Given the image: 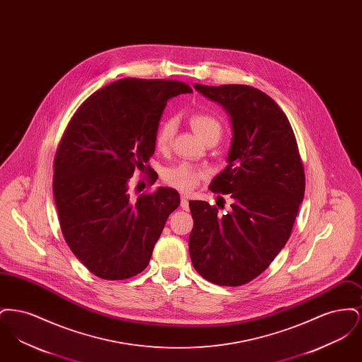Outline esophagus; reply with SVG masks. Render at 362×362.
<instances>
[{
	"mask_svg": "<svg viewBox=\"0 0 362 362\" xmlns=\"http://www.w3.org/2000/svg\"><path fill=\"white\" fill-rule=\"evenodd\" d=\"M180 206L183 210H189V198L187 197H185V195L180 197Z\"/></svg>",
	"mask_w": 362,
	"mask_h": 362,
	"instance_id": "obj_1",
	"label": "esophagus"
}]
</instances>
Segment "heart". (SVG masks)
I'll use <instances>...</instances> for the list:
<instances>
[{"label": "heart", "mask_w": 362, "mask_h": 362, "mask_svg": "<svg viewBox=\"0 0 362 362\" xmlns=\"http://www.w3.org/2000/svg\"><path fill=\"white\" fill-rule=\"evenodd\" d=\"M189 126L195 132V134L205 141L207 138L221 137L223 126L221 122L216 117L206 114V112H195L189 117ZM175 121L167 119L163 122L156 133L155 144L156 148L161 152L167 151L173 142V134H175ZM206 176L204 168L197 167L189 163H180L173 165L163 173V179L165 183L173 186L175 189L180 191H191L195 189L199 182Z\"/></svg>", "instance_id": "heart-1"}]
</instances>
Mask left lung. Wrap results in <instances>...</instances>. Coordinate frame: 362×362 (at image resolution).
Masks as SVG:
<instances>
[{"label":"left lung","mask_w":362,"mask_h":362,"mask_svg":"<svg viewBox=\"0 0 362 362\" xmlns=\"http://www.w3.org/2000/svg\"><path fill=\"white\" fill-rule=\"evenodd\" d=\"M194 88L230 119L228 165L209 189L229 194L232 209L218 214L205 201H189V258L207 281L239 286L262 274L289 239L304 199V168L291 123L264 92L239 84Z\"/></svg>","instance_id":"left-lung-1"}]
</instances>
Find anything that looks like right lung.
I'll return each mask as SVG.
<instances>
[{"label":"right lung","instance_id":"obj_1","mask_svg":"<svg viewBox=\"0 0 362 362\" xmlns=\"http://www.w3.org/2000/svg\"><path fill=\"white\" fill-rule=\"evenodd\" d=\"M191 92L173 80L122 78L90 95L68 124L54 161V201L71 252L95 276L126 279L149 264L180 197L158 187L134 199L130 177L149 168L167 102Z\"/></svg>","mask_w":362,"mask_h":362}]
</instances>
